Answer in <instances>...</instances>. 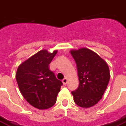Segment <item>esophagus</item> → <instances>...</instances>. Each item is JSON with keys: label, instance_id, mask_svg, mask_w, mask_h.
<instances>
[{"label": "esophagus", "instance_id": "esophagus-1", "mask_svg": "<svg viewBox=\"0 0 126 126\" xmlns=\"http://www.w3.org/2000/svg\"><path fill=\"white\" fill-rule=\"evenodd\" d=\"M62 82H63V84L64 85L67 84V78H65L62 80Z\"/></svg>", "mask_w": 126, "mask_h": 126}]
</instances>
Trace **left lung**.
Masks as SVG:
<instances>
[{
  "mask_svg": "<svg viewBox=\"0 0 126 126\" xmlns=\"http://www.w3.org/2000/svg\"><path fill=\"white\" fill-rule=\"evenodd\" d=\"M77 65L79 86L71 94L77 105L93 107L102 98L110 79V71L105 61L87 48L70 50Z\"/></svg>",
  "mask_w": 126,
  "mask_h": 126,
  "instance_id": "obj_1",
  "label": "left lung"
}]
</instances>
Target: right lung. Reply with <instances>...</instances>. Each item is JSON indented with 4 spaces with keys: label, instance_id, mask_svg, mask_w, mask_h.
<instances>
[{
    "label": "right lung",
    "instance_id": "add662e5",
    "mask_svg": "<svg viewBox=\"0 0 126 126\" xmlns=\"http://www.w3.org/2000/svg\"><path fill=\"white\" fill-rule=\"evenodd\" d=\"M57 50L52 52L40 50L19 65L15 74L21 94L31 105L40 110L54 105L59 93L61 81L50 70L49 64Z\"/></svg>",
    "mask_w": 126,
    "mask_h": 126
}]
</instances>
